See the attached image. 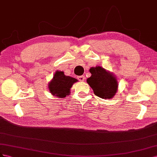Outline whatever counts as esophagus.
Listing matches in <instances>:
<instances>
[{
  "instance_id": "34e87169",
  "label": "esophagus",
  "mask_w": 157,
  "mask_h": 157,
  "mask_svg": "<svg viewBox=\"0 0 157 157\" xmlns=\"http://www.w3.org/2000/svg\"><path fill=\"white\" fill-rule=\"evenodd\" d=\"M78 79L79 80L80 82H83L85 79H86V78H85V75H80V76H78Z\"/></svg>"
}]
</instances>
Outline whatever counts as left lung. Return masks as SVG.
<instances>
[{
	"instance_id": "8db88e82",
	"label": "left lung",
	"mask_w": 157,
	"mask_h": 157,
	"mask_svg": "<svg viewBox=\"0 0 157 157\" xmlns=\"http://www.w3.org/2000/svg\"><path fill=\"white\" fill-rule=\"evenodd\" d=\"M89 71L91 75L87 79V82L92 88L94 94L104 99L113 98L118 87L116 76L101 66L91 67Z\"/></svg>"
}]
</instances>
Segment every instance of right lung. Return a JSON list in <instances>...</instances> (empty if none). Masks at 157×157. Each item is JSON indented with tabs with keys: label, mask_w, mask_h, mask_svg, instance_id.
I'll return each instance as SVG.
<instances>
[{
	"label": "right lung",
	"mask_w": 157,
	"mask_h": 157,
	"mask_svg": "<svg viewBox=\"0 0 157 157\" xmlns=\"http://www.w3.org/2000/svg\"><path fill=\"white\" fill-rule=\"evenodd\" d=\"M78 79L64 75V71L57 70L48 83V88L52 95L58 98H65L70 94V89Z\"/></svg>",
	"instance_id": "1"
}]
</instances>
